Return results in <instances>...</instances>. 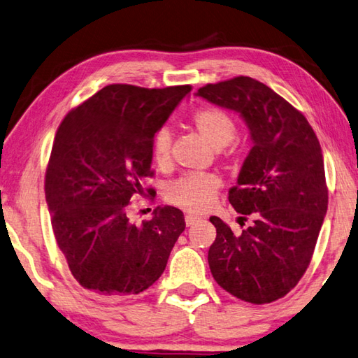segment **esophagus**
Masks as SVG:
<instances>
[{
    "label": "esophagus",
    "instance_id": "1",
    "mask_svg": "<svg viewBox=\"0 0 358 358\" xmlns=\"http://www.w3.org/2000/svg\"><path fill=\"white\" fill-rule=\"evenodd\" d=\"M185 222H186L187 227H191V225H194L196 222H199V217L197 216H191V214H186Z\"/></svg>",
    "mask_w": 358,
    "mask_h": 358
}]
</instances>
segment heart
Returning <instances> with one entry per match:
<instances>
[{
	"label": "heart",
	"instance_id": "1",
	"mask_svg": "<svg viewBox=\"0 0 358 358\" xmlns=\"http://www.w3.org/2000/svg\"><path fill=\"white\" fill-rule=\"evenodd\" d=\"M192 123L199 134L214 148H222L235 139L238 127L233 115L217 106L200 108L194 114ZM152 158L159 169L171 166L172 134L167 128H159L150 144ZM220 187V180L213 173H186L169 183L164 199L169 203L187 213H205L214 205Z\"/></svg>",
	"mask_w": 358,
	"mask_h": 358
}]
</instances>
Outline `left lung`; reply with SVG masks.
Segmentation results:
<instances>
[{
	"mask_svg": "<svg viewBox=\"0 0 358 358\" xmlns=\"http://www.w3.org/2000/svg\"><path fill=\"white\" fill-rule=\"evenodd\" d=\"M205 100L241 114L253 147L229 200L252 224L233 233L211 216L216 239L211 274L241 301L271 303L287 296L307 271L327 213L322 150L305 115L266 84L236 76L197 90Z\"/></svg>",
	"mask_w": 358,
	"mask_h": 358,
	"instance_id": "1",
	"label": "left lung"
}]
</instances>
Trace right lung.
I'll return each mask as SVG.
<instances>
[{
  "instance_id": "1",
  "label": "right lung",
  "mask_w": 358,
  "mask_h": 358,
  "mask_svg": "<svg viewBox=\"0 0 358 358\" xmlns=\"http://www.w3.org/2000/svg\"><path fill=\"white\" fill-rule=\"evenodd\" d=\"M191 86L109 84L64 117L45 173L51 227L69 269L101 297L141 294L158 280L185 230L178 208L129 219L131 199L155 197L150 144Z\"/></svg>"
}]
</instances>
